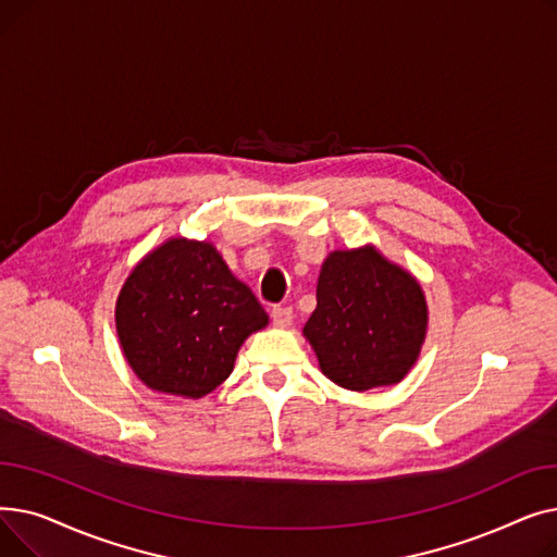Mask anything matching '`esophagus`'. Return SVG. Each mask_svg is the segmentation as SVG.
<instances>
[{
    "instance_id": "esophagus-1",
    "label": "esophagus",
    "mask_w": 557,
    "mask_h": 557,
    "mask_svg": "<svg viewBox=\"0 0 557 557\" xmlns=\"http://www.w3.org/2000/svg\"><path fill=\"white\" fill-rule=\"evenodd\" d=\"M271 318H273V323L277 327H288L290 325V318H294V309L286 307V305H277V307H273Z\"/></svg>"
}]
</instances>
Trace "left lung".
I'll return each instance as SVG.
<instances>
[{"mask_svg": "<svg viewBox=\"0 0 557 557\" xmlns=\"http://www.w3.org/2000/svg\"><path fill=\"white\" fill-rule=\"evenodd\" d=\"M305 336L320 368L347 391L391 386L416 363L426 332L420 284L374 248L332 252Z\"/></svg>", "mask_w": 557, "mask_h": 557, "instance_id": "obj_1", "label": "left lung"}]
</instances>
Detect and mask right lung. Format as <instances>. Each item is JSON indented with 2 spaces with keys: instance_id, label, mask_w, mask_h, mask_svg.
Returning a JSON list of instances; mask_svg holds the SVG:
<instances>
[{
  "instance_id": "1",
  "label": "right lung",
  "mask_w": 557,
  "mask_h": 557,
  "mask_svg": "<svg viewBox=\"0 0 557 557\" xmlns=\"http://www.w3.org/2000/svg\"><path fill=\"white\" fill-rule=\"evenodd\" d=\"M267 323L221 255L187 239L144 257L116 300V334L135 374L153 391L191 399L225 382L242 343Z\"/></svg>"
}]
</instances>
